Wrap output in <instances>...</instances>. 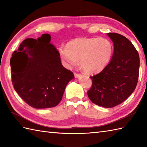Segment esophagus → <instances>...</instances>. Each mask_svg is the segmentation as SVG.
I'll return each instance as SVG.
<instances>
[{"mask_svg":"<svg viewBox=\"0 0 147 147\" xmlns=\"http://www.w3.org/2000/svg\"><path fill=\"white\" fill-rule=\"evenodd\" d=\"M74 77H75L76 78H80L82 77V75L78 73H74Z\"/></svg>","mask_w":147,"mask_h":147,"instance_id":"esophagus-1","label":"esophagus"}]
</instances>
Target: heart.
Returning <instances> with one entry per match:
<instances>
[{
  "label": "heart",
  "mask_w": 147,
  "mask_h": 147,
  "mask_svg": "<svg viewBox=\"0 0 147 147\" xmlns=\"http://www.w3.org/2000/svg\"><path fill=\"white\" fill-rule=\"evenodd\" d=\"M114 45L103 37L76 38L69 41L64 48L59 49V55L65 67L71 68L78 64L88 74L102 71L111 61Z\"/></svg>",
  "instance_id": "1"
}]
</instances>
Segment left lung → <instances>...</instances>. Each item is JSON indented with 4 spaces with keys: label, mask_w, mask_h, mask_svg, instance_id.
<instances>
[{
    "label": "left lung",
    "mask_w": 147,
    "mask_h": 147,
    "mask_svg": "<svg viewBox=\"0 0 147 147\" xmlns=\"http://www.w3.org/2000/svg\"><path fill=\"white\" fill-rule=\"evenodd\" d=\"M114 43L111 60L100 73L90 77L92 86L87 93L93 104L111 108L121 104L132 94L138 83L140 57L125 36L109 33Z\"/></svg>",
    "instance_id": "8db88e82"
}]
</instances>
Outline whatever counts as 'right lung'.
Masks as SVG:
<instances>
[{
    "instance_id": "add662e5",
    "label": "right lung",
    "mask_w": 147,
    "mask_h": 147,
    "mask_svg": "<svg viewBox=\"0 0 147 147\" xmlns=\"http://www.w3.org/2000/svg\"><path fill=\"white\" fill-rule=\"evenodd\" d=\"M51 40V35L46 33L36 40L25 39L10 60L14 90L33 108L57 105L67 83L74 78L73 73L62 65Z\"/></svg>"
}]
</instances>
